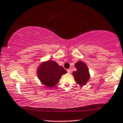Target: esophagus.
Listing matches in <instances>:
<instances>
[{
  "label": "esophagus",
  "instance_id": "obj_1",
  "mask_svg": "<svg viewBox=\"0 0 123 123\" xmlns=\"http://www.w3.org/2000/svg\"><path fill=\"white\" fill-rule=\"evenodd\" d=\"M67 72L68 73H70L71 72V68L67 69Z\"/></svg>",
  "mask_w": 123,
  "mask_h": 123
}]
</instances>
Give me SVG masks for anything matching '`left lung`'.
I'll list each match as a JSON object with an SVG mask.
<instances>
[{"mask_svg": "<svg viewBox=\"0 0 123 123\" xmlns=\"http://www.w3.org/2000/svg\"><path fill=\"white\" fill-rule=\"evenodd\" d=\"M74 67L77 70L73 71L72 75L75 81L80 86L86 85L90 78V74L87 65L83 62L78 61L75 64Z\"/></svg>", "mask_w": 123, "mask_h": 123, "instance_id": "8db88e82", "label": "left lung"}]
</instances>
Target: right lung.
Listing matches in <instances>:
<instances>
[{"instance_id":"obj_1","label":"right lung","mask_w":123,"mask_h":123,"mask_svg":"<svg viewBox=\"0 0 123 123\" xmlns=\"http://www.w3.org/2000/svg\"><path fill=\"white\" fill-rule=\"evenodd\" d=\"M67 73L63 67L52 60L43 62L37 69L40 82L47 87H53L59 82L61 76Z\"/></svg>"}]
</instances>
